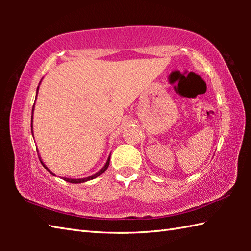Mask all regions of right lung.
Listing matches in <instances>:
<instances>
[{
  "label": "right lung",
  "instance_id": "right-lung-1",
  "mask_svg": "<svg viewBox=\"0 0 251 251\" xmlns=\"http://www.w3.org/2000/svg\"><path fill=\"white\" fill-rule=\"evenodd\" d=\"M37 92H39V87H37V89H36V96H37ZM33 111H34V105H33V108H32V115H33ZM31 121H33V116H31ZM31 125H32V123H31ZM31 128H32V126H31ZM31 130H32V136H33V129H31ZM40 161H41L42 165H43L45 169L49 170V172H50L51 175L56 176L54 173H51L50 170L45 166V164H44L43 162H42V159H41V158H40ZM109 164H110V156H109V158H108V161H106V163H105L104 166H103L102 168H101L98 173H96L95 175H92V176H89V177H87V178H83V179H69V178H63V180L67 181V182H70V183H83V182H86V181H89V180H93V179H95V178H97L98 176H100L101 174L104 173L105 170L108 169V167H109Z\"/></svg>",
  "mask_w": 251,
  "mask_h": 251
}]
</instances>
